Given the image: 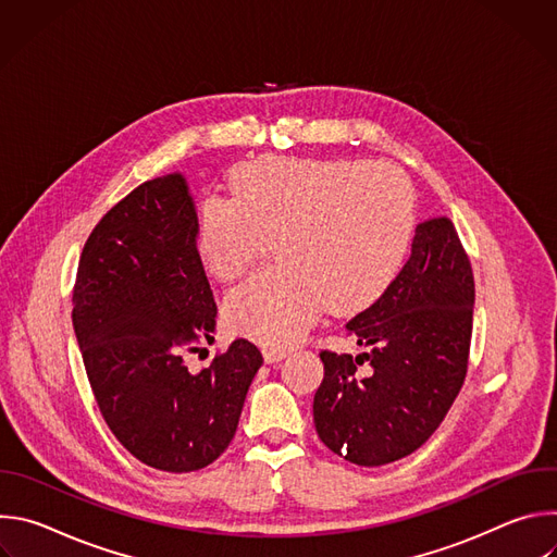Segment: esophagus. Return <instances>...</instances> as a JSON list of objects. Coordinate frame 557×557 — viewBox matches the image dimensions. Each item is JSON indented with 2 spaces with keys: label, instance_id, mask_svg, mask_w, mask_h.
Listing matches in <instances>:
<instances>
[{
  "label": "esophagus",
  "instance_id": "34e87169",
  "mask_svg": "<svg viewBox=\"0 0 557 557\" xmlns=\"http://www.w3.org/2000/svg\"><path fill=\"white\" fill-rule=\"evenodd\" d=\"M286 355H288L286 348H277V346H267V348H264V359H267L269 363L282 361Z\"/></svg>",
  "mask_w": 557,
  "mask_h": 557
}]
</instances>
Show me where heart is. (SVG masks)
I'll return each mask as SVG.
<instances>
[{
    "mask_svg": "<svg viewBox=\"0 0 557 557\" xmlns=\"http://www.w3.org/2000/svg\"><path fill=\"white\" fill-rule=\"evenodd\" d=\"M417 228L408 176L385 163L260 158L237 168L233 196L205 198L198 251L220 280L253 267L277 237L280 267L224 301L226 324L264 346H290L329 306L357 312L399 277Z\"/></svg>",
    "mask_w": 557,
    "mask_h": 557,
    "instance_id": "obj_1",
    "label": "heart"
}]
</instances>
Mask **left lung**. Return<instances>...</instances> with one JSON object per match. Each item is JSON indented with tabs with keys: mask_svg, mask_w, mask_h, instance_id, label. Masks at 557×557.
Wrapping results in <instances>:
<instances>
[{
	"mask_svg": "<svg viewBox=\"0 0 557 557\" xmlns=\"http://www.w3.org/2000/svg\"><path fill=\"white\" fill-rule=\"evenodd\" d=\"M473 273L447 215L417 224L399 277L346 331L366 352L324 350L314 430L355 465L379 467L419 449L462 387L471 342ZM366 362L369 374L356 368Z\"/></svg>",
	"mask_w": 557,
	"mask_h": 557,
	"instance_id": "obj_1",
	"label": "left lung"
}]
</instances>
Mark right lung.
I'll return each instance as SVG.
<instances>
[{"mask_svg": "<svg viewBox=\"0 0 557 557\" xmlns=\"http://www.w3.org/2000/svg\"><path fill=\"white\" fill-rule=\"evenodd\" d=\"M198 213L178 172L136 187L90 233L72 326L99 410L121 445L161 471H196L231 443L262 352L235 339L200 372L185 350L215 331L196 249Z\"/></svg>", "mask_w": 557, "mask_h": 557, "instance_id": "right-lung-1", "label": "right lung"}]
</instances>
